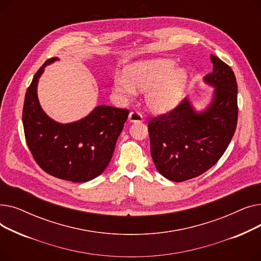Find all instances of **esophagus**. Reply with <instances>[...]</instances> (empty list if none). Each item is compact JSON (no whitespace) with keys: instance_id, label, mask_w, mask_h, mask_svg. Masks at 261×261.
I'll use <instances>...</instances> for the list:
<instances>
[{"instance_id":"obj_1","label":"esophagus","mask_w":261,"mask_h":261,"mask_svg":"<svg viewBox=\"0 0 261 261\" xmlns=\"http://www.w3.org/2000/svg\"><path fill=\"white\" fill-rule=\"evenodd\" d=\"M129 121L130 122H142V121H144V119H143V116L139 112L133 111L129 114Z\"/></svg>"}]
</instances>
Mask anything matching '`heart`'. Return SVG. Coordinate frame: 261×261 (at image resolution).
Instances as JSON below:
<instances>
[{"mask_svg":"<svg viewBox=\"0 0 261 261\" xmlns=\"http://www.w3.org/2000/svg\"><path fill=\"white\" fill-rule=\"evenodd\" d=\"M188 81L184 67H175L172 61L155 59L130 65L125 76L116 77L114 90L123 99H130L136 91L145 92L146 108L153 113H164L171 109Z\"/></svg>","mask_w":261,"mask_h":261,"instance_id":"1","label":"heart"}]
</instances>
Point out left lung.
<instances>
[{
	"label": "left lung",
	"mask_w": 261,
	"mask_h": 261,
	"mask_svg": "<svg viewBox=\"0 0 261 261\" xmlns=\"http://www.w3.org/2000/svg\"><path fill=\"white\" fill-rule=\"evenodd\" d=\"M213 72L203 82L214 88L210 101L196 108L187 97L171 112L148 123L151 156L158 171L173 182L196 177L219 161L237 126L234 72L211 54Z\"/></svg>",
	"instance_id": "left-lung-1"
}]
</instances>
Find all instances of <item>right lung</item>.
<instances>
[{
    "mask_svg": "<svg viewBox=\"0 0 261 261\" xmlns=\"http://www.w3.org/2000/svg\"><path fill=\"white\" fill-rule=\"evenodd\" d=\"M50 58L35 74L25 94V139L38 165L58 179L85 183L101 174L112 159L129 111L100 105L85 117L62 123L49 117L38 98V82Z\"/></svg>",
    "mask_w": 261,
    "mask_h": 261,
    "instance_id": "obj_1",
    "label": "right lung"
}]
</instances>
